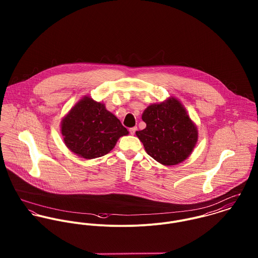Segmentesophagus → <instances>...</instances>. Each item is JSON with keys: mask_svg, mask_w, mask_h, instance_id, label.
I'll return each mask as SVG.
<instances>
[{"mask_svg": "<svg viewBox=\"0 0 258 258\" xmlns=\"http://www.w3.org/2000/svg\"><path fill=\"white\" fill-rule=\"evenodd\" d=\"M136 130H137V127H133V128H130V129H129V132H130L131 135H134L135 132H136Z\"/></svg>", "mask_w": 258, "mask_h": 258, "instance_id": "esophagus-1", "label": "esophagus"}]
</instances>
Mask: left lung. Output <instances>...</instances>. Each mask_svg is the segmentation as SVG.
<instances>
[{
    "label": "left lung",
    "mask_w": 258,
    "mask_h": 258,
    "mask_svg": "<svg viewBox=\"0 0 258 258\" xmlns=\"http://www.w3.org/2000/svg\"><path fill=\"white\" fill-rule=\"evenodd\" d=\"M146 128L136 131L148 155L164 166L182 163L196 147L199 132L181 101L173 96L149 105L142 114Z\"/></svg>",
    "instance_id": "1"
}]
</instances>
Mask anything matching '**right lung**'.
<instances>
[{"label":"right lung","mask_w":258,"mask_h":258,"mask_svg":"<svg viewBox=\"0 0 258 258\" xmlns=\"http://www.w3.org/2000/svg\"><path fill=\"white\" fill-rule=\"evenodd\" d=\"M60 132L66 146L86 160L108 154L118 139L129 134L105 104L83 96L62 118Z\"/></svg>","instance_id":"add662e5"}]
</instances>
